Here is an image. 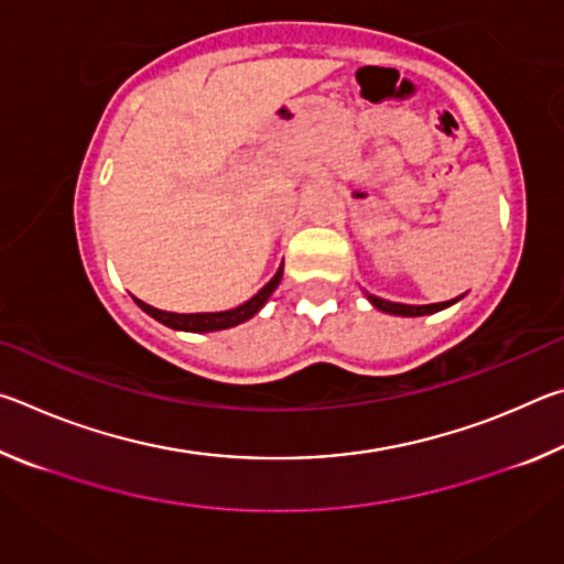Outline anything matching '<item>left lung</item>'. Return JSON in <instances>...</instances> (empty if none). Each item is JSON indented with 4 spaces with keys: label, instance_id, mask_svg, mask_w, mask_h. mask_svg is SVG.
Here are the masks:
<instances>
[{
    "label": "left lung",
    "instance_id": "left-lung-1",
    "mask_svg": "<svg viewBox=\"0 0 564 564\" xmlns=\"http://www.w3.org/2000/svg\"><path fill=\"white\" fill-rule=\"evenodd\" d=\"M366 295H368V301L373 303L378 311L390 313V316H408V318H413V316H431V313L443 311V308H447V305H453L455 301H460V299H463V295H457V299H453V301H443V303H431V305H405V303H393V301L378 299V295H370V293H366Z\"/></svg>",
    "mask_w": 564,
    "mask_h": 564
}]
</instances>
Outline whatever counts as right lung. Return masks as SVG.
Returning <instances> with one entry per match:
<instances>
[{"instance_id":"1","label":"right lung","mask_w":564,"mask_h":564,"mask_svg":"<svg viewBox=\"0 0 564 564\" xmlns=\"http://www.w3.org/2000/svg\"><path fill=\"white\" fill-rule=\"evenodd\" d=\"M281 275H283V265L279 271H275L273 279L263 285V289L253 295V299H248L246 303L238 305V308L231 311H218V313H169V311H159L154 305H149L144 301L133 299L137 305L144 313H149L151 318H156L159 323H164V326L174 328V330H191V333H208V330H224V328H234L238 323H243L248 318H253L256 313H259L265 301L271 299V293L279 289L281 283Z\"/></svg>"}]
</instances>
